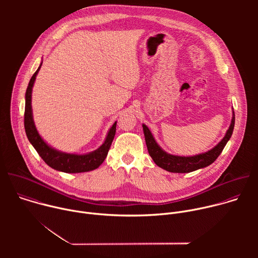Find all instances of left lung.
Returning a JSON list of instances; mask_svg holds the SVG:
<instances>
[{
  "label": "left lung",
  "mask_w": 258,
  "mask_h": 258,
  "mask_svg": "<svg viewBox=\"0 0 258 258\" xmlns=\"http://www.w3.org/2000/svg\"><path fill=\"white\" fill-rule=\"evenodd\" d=\"M142 125H143V131H144L147 148H148L149 155L151 156V158L153 159L155 164L169 172L187 173V172L195 171L197 169L204 168V167L210 165L211 163H213L215 161V159L219 156V154L222 153V151L225 148V146L231 139L233 131H234L235 113L233 111L231 124H230L225 137L210 150H208L204 153H199V154L192 155V156H179V155H173V154L167 153L158 145V143L156 142L152 133L148 128V126L144 123Z\"/></svg>",
  "instance_id": "obj_1"
}]
</instances>
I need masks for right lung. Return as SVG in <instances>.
I'll list each match as a JSON object with an SVG mask.
<instances>
[{"label": "right lung", "mask_w": 258, "mask_h": 258, "mask_svg": "<svg viewBox=\"0 0 258 258\" xmlns=\"http://www.w3.org/2000/svg\"><path fill=\"white\" fill-rule=\"evenodd\" d=\"M43 61L41 62L39 68L33 73L31 77L26 93H25V111H24V128L27 136L28 141L33 146V148L39 153L42 159L52 168L66 172V173H79V172H87L98 168L103 161L105 160L110 146L116 132V121L109 128L106 138L103 144L98 149L84 154L79 153H67L55 149L54 147L49 145L39 134L36 126L34 124L33 115H32V107H31V95L32 88L36 79V76L41 69Z\"/></svg>", "instance_id": "obj_1"}]
</instances>
